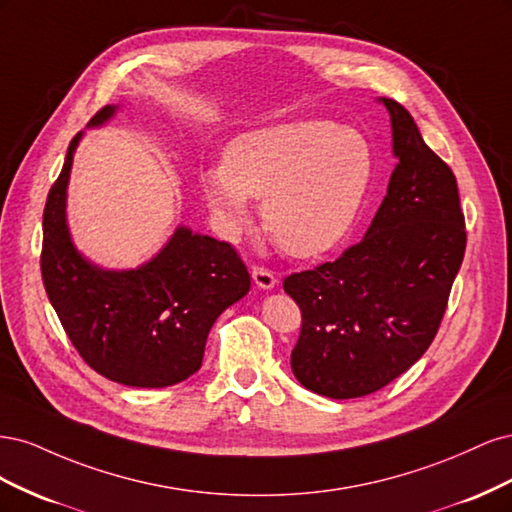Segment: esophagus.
Here are the masks:
<instances>
[{
	"instance_id": "1",
	"label": "esophagus",
	"mask_w": 512,
	"mask_h": 512,
	"mask_svg": "<svg viewBox=\"0 0 512 512\" xmlns=\"http://www.w3.org/2000/svg\"><path fill=\"white\" fill-rule=\"evenodd\" d=\"M252 277H254L256 286L265 288V290H271L277 284V277L273 275V271H269L265 267H252Z\"/></svg>"
}]
</instances>
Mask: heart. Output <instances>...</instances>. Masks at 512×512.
<instances>
[{"label":"heart","mask_w":512,"mask_h":512,"mask_svg":"<svg viewBox=\"0 0 512 512\" xmlns=\"http://www.w3.org/2000/svg\"><path fill=\"white\" fill-rule=\"evenodd\" d=\"M371 173L374 156L359 130L305 119L241 134L200 185L228 235L247 228L250 198H262L271 239L290 256L314 258L348 235Z\"/></svg>","instance_id":"heart-1"}]
</instances>
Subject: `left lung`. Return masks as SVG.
<instances>
[{"label": "left lung", "mask_w": 512, "mask_h": 512, "mask_svg": "<svg viewBox=\"0 0 512 512\" xmlns=\"http://www.w3.org/2000/svg\"><path fill=\"white\" fill-rule=\"evenodd\" d=\"M380 102L399 164L376 218L337 260L284 277L303 318L292 374L331 399L376 393L421 359L466 252L453 170L425 145L404 106Z\"/></svg>", "instance_id": "1"}]
</instances>
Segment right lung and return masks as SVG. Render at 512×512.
Segmentation results:
<instances>
[{"instance_id": "obj_1", "label": "right lung", "mask_w": 512, "mask_h": 512, "mask_svg": "<svg viewBox=\"0 0 512 512\" xmlns=\"http://www.w3.org/2000/svg\"><path fill=\"white\" fill-rule=\"evenodd\" d=\"M117 106L89 121L102 126ZM46 196L42 215V282L61 327L100 376L141 389H162L203 365L207 335L226 307L250 290V273L226 241L177 228L145 265L106 271L83 258L66 224V190L74 149Z\"/></svg>"}]
</instances>
